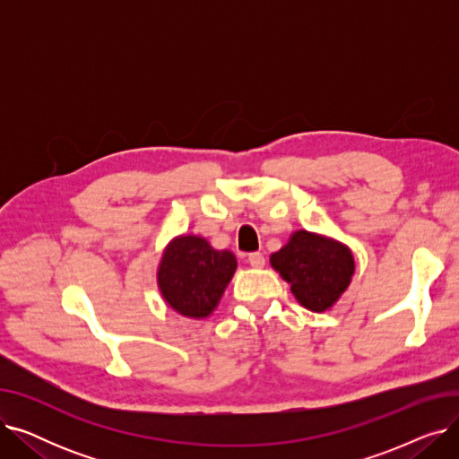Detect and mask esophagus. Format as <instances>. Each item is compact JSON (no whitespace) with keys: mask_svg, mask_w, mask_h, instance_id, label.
I'll use <instances>...</instances> for the list:
<instances>
[{"mask_svg":"<svg viewBox=\"0 0 459 459\" xmlns=\"http://www.w3.org/2000/svg\"><path fill=\"white\" fill-rule=\"evenodd\" d=\"M247 260L253 268H264V264H266V258H264L262 253H249Z\"/></svg>","mask_w":459,"mask_h":459,"instance_id":"34e87169","label":"esophagus"}]
</instances>
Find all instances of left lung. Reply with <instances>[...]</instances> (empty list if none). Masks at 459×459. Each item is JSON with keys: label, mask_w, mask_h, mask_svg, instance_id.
I'll use <instances>...</instances> for the list:
<instances>
[{"label": "left lung", "mask_w": 459, "mask_h": 459, "mask_svg": "<svg viewBox=\"0 0 459 459\" xmlns=\"http://www.w3.org/2000/svg\"><path fill=\"white\" fill-rule=\"evenodd\" d=\"M272 266L292 284V294L308 310H327L346 290L353 275L351 251L333 239L298 230Z\"/></svg>", "instance_id": "1"}]
</instances>
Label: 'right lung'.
Returning a JSON list of instances; mask_svg holds the SVG:
<instances>
[{"label": "right lung", "mask_w": 459, "mask_h": 459, "mask_svg": "<svg viewBox=\"0 0 459 459\" xmlns=\"http://www.w3.org/2000/svg\"><path fill=\"white\" fill-rule=\"evenodd\" d=\"M234 270L230 251H215L203 238L182 236L163 253L158 284L165 301L180 315L204 318L221 299Z\"/></svg>", "instance_id": "right-lung-1"}]
</instances>
